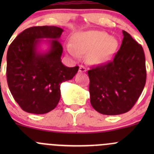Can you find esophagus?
<instances>
[{
	"label": "esophagus",
	"mask_w": 154,
	"mask_h": 154,
	"mask_svg": "<svg viewBox=\"0 0 154 154\" xmlns=\"http://www.w3.org/2000/svg\"><path fill=\"white\" fill-rule=\"evenodd\" d=\"M79 71L80 72H86V68L84 66H80V68H79Z\"/></svg>",
	"instance_id": "esophagus-1"
}]
</instances>
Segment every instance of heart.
I'll return each mask as SVG.
<instances>
[{
  "label": "heart",
  "mask_w": 154,
  "mask_h": 154,
  "mask_svg": "<svg viewBox=\"0 0 154 154\" xmlns=\"http://www.w3.org/2000/svg\"><path fill=\"white\" fill-rule=\"evenodd\" d=\"M118 40L103 31L90 30L78 32L73 37V44H68V54L74 58L88 54V60L93 64L108 61L118 48Z\"/></svg>",
  "instance_id": "heart-1"
}]
</instances>
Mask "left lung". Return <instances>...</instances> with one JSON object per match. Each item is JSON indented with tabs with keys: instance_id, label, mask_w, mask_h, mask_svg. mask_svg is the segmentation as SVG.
Masks as SVG:
<instances>
[{
	"instance_id": "8db88e82",
	"label": "left lung",
	"mask_w": 154,
	"mask_h": 154,
	"mask_svg": "<svg viewBox=\"0 0 154 154\" xmlns=\"http://www.w3.org/2000/svg\"><path fill=\"white\" fill-rule=\"evenodd\" d=\"M112 60L88 71L90 102L98 112L123 114L132 109L146 83L145 57L142 45L126 31Z\"/></svg>"
}]
</instances>
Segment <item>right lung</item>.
Masks as SVG:
<instances>
[{
  "instance_id": "add662e5",
  "label": "right lung",
  "mask_w": 154,
  "mask_h": 154,
  "mask_svg": "<svg viewBox=\"0 0 154 154\" xmlns=\"http://www.w3.org/2000/svg\"><path fill=\"white\" fill-rule=\"evenodd\" d=\"M63 29L55 26L32 27L17 35L7 54V79L15 101L24 111L45 114L60 99V85L71 80L79 67L61 62L63 46L58 41ZM42 38H51L49 51H38Z\"/></svg>"
}]
</instances>
